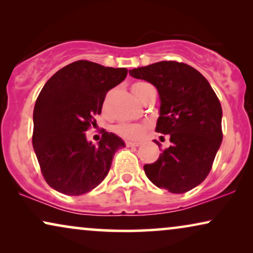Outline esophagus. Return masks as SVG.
Returning <instances> with one entry per match:
<instances>
[{"label": "esophagus", "mask_w": 253, "mask_h": 253, "mask_svg": "<svg viewBox=\"0 0 253 253\" xmlns=\"http://www.w3.org/2000/svg\"><path fill=\"white\" fill-rule=\"evenodd\" d=\"M126 146L127 147H137V146H139L140 145V143H133V141H126Z\"/></svg>", "instance_id": "34e87169"}]
</instances>
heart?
I'll list each match as a JSON object with an SVG mask.
<instances>
[{
    "label": "heart",
    "mask_w": 253,
    "mask_h": 253,
    "mask_svg": "<svg viewBox=\"0 0 253 253\" xmlns=\"http://www.w3.org/2000/svg\"><path fill=\"white\" fill-rule=\"evenodd\" d=\"M151 86L146 84V83L139 82L136 83V84L132 85V92L133 94L136 95V98L140 101H143L145 94H146V91L150 88ZM107 107V100L103 102V109H106ZM115 131L120 136H122L126 139L130 140H137L143 136L144 132V126H140V124H127V123H122L120 126L115 127Z\"/></svg>",
    "instance_id": "1"
}]
</instances>
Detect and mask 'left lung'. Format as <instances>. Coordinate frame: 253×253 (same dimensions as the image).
<instances>
[{
    "mask_svg": "<svg viewBox=\"0 0 253 253\" xmlns=\"http://www.w3.org/2000/svg\"><path fill=\"white\" fill-rule=\"evenodd\" d=\"M129 74L157 87L160 109L155 131L168 134L170 141L157 161L144 166L145 174L171 193L190 191L207 177L222 141V108L215 92L195 68L175 61L157 62Z\"/></svg>",
    "mask_w": 253,
    "mask_h": 253,
    "instance_id": "8db88e82",
    "label": "left lung"
}]
</instances>
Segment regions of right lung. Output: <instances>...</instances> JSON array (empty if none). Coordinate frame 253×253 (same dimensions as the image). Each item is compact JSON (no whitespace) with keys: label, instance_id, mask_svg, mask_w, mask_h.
Here are the masks:
<instances>
[{"label":"right lung","instance_id":"obj_1","mask_svg":"<svg viewBox=\"0 0 253 253\" xmlns=\"http://www.w3.org/2000/svg\"><path fill=\"white\" fill-rule=\"evenodd\" d=\"M126 68L76 61L48 79L33 110L32 144L41 172L50 188L81 196L101 183L114 154L126 147L122 138L103 131L92 144L86 131L96 123L109 89L126 77Z\"/></svg>","mask_w":253,"mask_h":253}]
</instances>
